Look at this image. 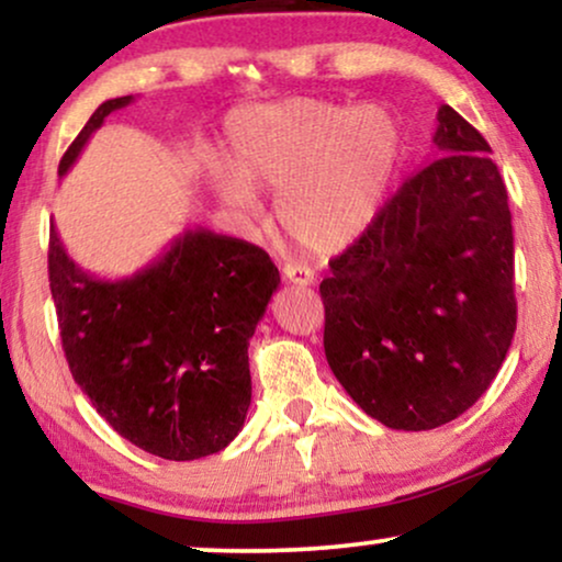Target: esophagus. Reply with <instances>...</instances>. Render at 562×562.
<instances>
[{
  "instance_id": "esophagus-1",
  "label": "esophagus",
  "mask_w": 562,
  "mask_h": 562,
  "mask_svg": "<svg viewBox=\"0 0 562 562\" xmlns=\"http://www.w3.org/2000/svg\"><path fill=\"white\" fill-rule=\"evenodd\" d=\"M282 280L290 282V285L308 288V285H314V272L303 265H285L282 267Z\"/></svg>"
}]
</instances>
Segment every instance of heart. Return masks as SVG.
<instances>
[{"label":"heart","instance_id":"heart-1","mask_svg":"<svg viewBox=\"0 0 562 562\" xmlns=\"http://www.w3.org/2000/svg\"><path fill=\"white\" fill-rule=\"evenodd\" d=\"M404 155L394 111L293 98L238 109L225 124V162L210 181L233 210L254 215L257 189L277 191V220L295 244L331 254L379 215Z\"/></svg>","mask_w":562,"mask_h":562}]
</instances>
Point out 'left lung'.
<instances>
[{
  "label": "left lung",
  "mask_w": 562,
  "mask_h": 562,
  "mask_svg": "<svg viewBox=\"0 0 562 562\" xmlns=\"http://www.w3.org/2000/svg\"><path fill=\"white\" fill-rule=\"evenodd\" d=\"M432 145L440 158L402 183L318 288L331 373L394 430L457 420L516 331L514 228L490 145L451 105Z\"/></svg>",
  "instance_id": "obj_1"
}]
</instances>
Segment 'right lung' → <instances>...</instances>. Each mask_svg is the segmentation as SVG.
<instances>
[{"label":"right lung","mask_w":562,"mask_h":562,"mask_svg":"<svg viewBox=\"0 0 562 562\" xmlns=\"http://www.w3.org/2000/svg\"><path fill=\"white\" fill-rule=\"evenodd\" d=\"M132 101L98 105L59 176ZM48 282L69 371L119 436L170 461L210 457L238 436L251 404L248 339L280 285L267 251L194 228L132 277L103 280L69 257L52 225Z\"/></svg>","instance_id":"obj_1"}]
</instances>
